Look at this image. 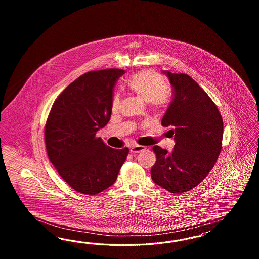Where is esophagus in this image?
Listing matches in <instances>:
<instances>
[{"instance_id": "1", "label": "esophagus", "mask_w": 259, "mask_h": 259, "mask_svg": "<svg viewBox=\"0 0 259 259\" xmlns=\"http://www.w3.org/2000/svg\"><path fill=\"white\" fill-rule=\"evenodd\" d=\"M146 149L144 146H141V145H135V146H132L131 147V149H130V152L134 154V155H136V154H138V153H141V151H144V150Z\"/></svg>"}]
</instances>
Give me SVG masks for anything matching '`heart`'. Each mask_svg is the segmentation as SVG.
<instances>
[{
  "instance_id": "b5f03b06",
  "label": "heart",
  "mask_w": 259,
  "mask_h": 259,
  "mask_svg": "<svg viewBox=\"0 0 259 259\" xmlns=\"http://www.w3.org/2000/svg\"><path fill=\"white\" fill-rule=\"evenodd\" d=\"M127 88L141 101L149 102L153 109H160L169 102V93L165 88L164 78L155 71L142 70L136 73L128 80ZM118 106L119 99L114 97L112 111L117 112Z\"/></svg>"
}]
</instances>
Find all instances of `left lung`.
Returning <instances> with one entry per match:
<instances>
[{
  "mask_svg": "<svg viewBox=\"0 0 259 259\" xmlns=\"http://www.w3.org/2000/svg\"><path fill=\"white\" fill-rule=\"evenodd\" d=\"M172 87V102L161 124L175 134L171 153L159 146L151 177L158 186L181 194L196 187L211 172L220 156L223 120L217 105L186 74L162 72Z\"/></svg>",
  "mask_w": 259,
  "mask_h": 259,
  "instance_id": "left-lung-1",
  "label": "left lung"
}]
</instances>
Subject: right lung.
<instances>
[{
	"label": "right lung",
	"instance_id": "right-lung-1",
	"mask_svg": "<svg viewBox=\"0 0 259 259\" xmlns=\"http://www.w3.org/2000/svg\"><path fill=\"white\" fill-rule=\"evenodd\" d=\"M122 69L90 71L66 87L45 129L47 155L71 188L97 195L117 180L129 149L107 146L96 134L111 118L113 90Z\"/></svg>",
	"mask_w": 259,
	"mask_h": 259
}]
</instances>
